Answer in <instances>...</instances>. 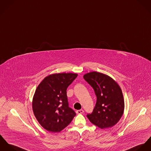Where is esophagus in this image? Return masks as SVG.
<instances>
[{"label": "esophagus", "mask_w": 151, "mask_h": 151, "mask_svg": "<svg viewBox=\"0 0 151 151\" xmlns=\"http://www.w3.org/2000/svg\"><path fill=\"white\" fill-rule=\"evenodd\" d=\"M76 114H83L84 112V111L83 109H80V110H78V111H76Z\"/></svg>", "instance_id": "obj_1"}]
</instances>
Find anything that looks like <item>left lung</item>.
Returning a JSON list of instances; mask_svg holds the SVG:
<instances>
[{
    "label": "left lung",
    "instance_id": "obj_1",
    "mask_svg": "<svg viewBox=\"0 0 151 151\" xmlns=\"http://www.w3.org/2000/svg\"><path fill=\"white\" fill-rule=\"evenodd\" d=\"M83 78L93 88L97 96L95 108L87 117L102 129L114 126L122 116L124 109L120 87L111 77L100 72L86 73Z\"/></svg>",
    "mask_w": 151,
    "mask_h": 151
}]
</instances>
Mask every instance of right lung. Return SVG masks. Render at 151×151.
Segmentation results:
<instances>
[{"instance_id": "add662e5", "label": "right lung", "mask_w": 151, "mask_h": 151, "mask_svg": "<svg viewBox=\"0 0 151 151\" xmlns=\"http://www.w3.org/2000/svg\"><path fill=\"white\" fill-rule=\"evenodd\" d=\"M77 76V73H73L51 74L37 87L32 100V109L38 122L46 130L60 132L76 115L68 106L67 88Z\"/></svg>"}]
</instances>
